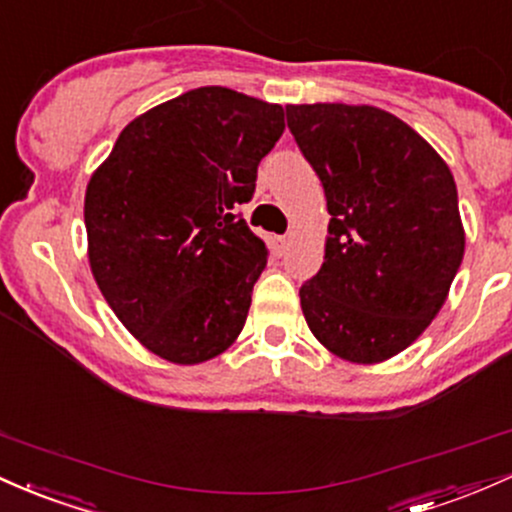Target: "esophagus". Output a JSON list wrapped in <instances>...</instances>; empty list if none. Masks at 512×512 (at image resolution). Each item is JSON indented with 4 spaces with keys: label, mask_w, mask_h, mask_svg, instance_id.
<instances>
[{
    "label": "esophagus",
    "mask_w": 512,
    "mask_h": 512,
    "mask_svg": "<svg viewBox=\"0 0 512 512\" xmlns=\"http://www.w3.org/2000/svg\"><path fill=\"white\" fill-rule=\"evenodd\" d=\"M292 237L290 234H283V237H275V249H278V254H285L287 246H290Z\"/></svg>",
    "instance_id": "esophagus-1"
}]
</instances>
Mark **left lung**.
Returning <instances> with one entry per match:
<instances>
[{"instance_id":"1","label":"left lung","mask_w":512,"mask_h":512,"mask_svg":"<svg viewBox=\"0 0 512 512\" xmlns=\"http://www.w3.org/2000/svg\"><path fill=\"white\" fill-rule=\"evenodd\" d=\"M329 208L324 263L300 287L326 350L375 365L438 317L464 256L450 166L401 118L375 106H285Z\"/></svg>"}]
</instances>
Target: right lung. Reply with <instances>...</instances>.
I'll return each mask as SVG.
<instances>
[{"mask_svg":"<svg viewBox=\"0 0 512 512\" xmlns=\"http://www.w3.org/2000/svg\"><path fill=\"white\" fill-rule=\"evenodd\" d=\"M285 130L278 103L200 86L125 125L84 195L89 266L137 341L198 365L237 341L266 244L237 215Z\"/></svg>","mask_w":512,"mask_h":512,"instance_id":"add662e5","label":"right lung"}]
</instances>
